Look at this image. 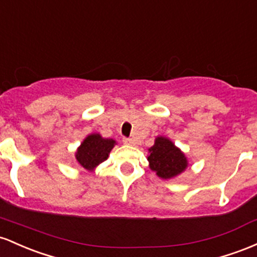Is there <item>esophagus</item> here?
Instances as JSON below:
<instances>
[{
  "label": "esophagus",
  "instance_id": "obj_1",
  "mask_svg": "<svg viewBox=\"0 0 257 257\" xmlns=\"http://www.w3.org/2000/svg\"><path fill=\"white\" fill-rule=\"evenodd\" d=\"M122 142L125 143V144H128V146H132V144L135 143V141L132 140V138H126V137H123V138H122Z\"/></svg>",
  "mask_w": 257,
  "mask_h": 257
}]
</instances>
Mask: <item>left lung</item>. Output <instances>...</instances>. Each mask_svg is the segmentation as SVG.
I'll return each mask as SVG.
<instances>
[{"instance_id": "left-lung-1", "label": "left lung", "mask_w": 257, "mask_h": 257, "mask_svg": "<svg viewBox=\"0 0 257 257\" xmlns=\"http://www.w3.org/2000/svg\"><path fill=\"white\" fill-rule=\"evenodd\" d=\"M149 153L151 169L161 178L175 177L187 167V159L183 153L167 138L158 137Z\"/></svg>"}]
</instances>
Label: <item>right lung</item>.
<instances>
[{
	"mask_svg": "<svg viewBox=\"0 0 257 257\" xmlns=\"http://www.w3.org/2000/svg\"><path fill=\"white\" fill-rule=\"evenodd\" d=\"M115 141L111 138H102L99 135H90L77 149L76 160L83 169L92 170L98 164L108 159Z\"/></svg>",
	"mask_w": 257,
	"mask_h": 257,
	"instance_id": "1",
	"label": "right lung"
}]
</instances>
